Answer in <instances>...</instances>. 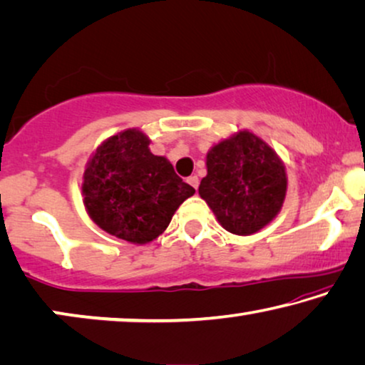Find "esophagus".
Returning a JSON list of instances; mask_svg holds the SVG:
<instances>
[{
  "mask_svg": "<svg viewBox=\"0 0 365 365\" xmlns=\"http://www.w3.org/2000/svg\"><path fill=\"white\" fill-rule=\"evenodd\" d=\"M187 182L191 184V186H192L194 189L199 187V178H197V176H189V178H187Z\"/></svg>",
  "mask_w": 365,
  "mask_h": 365,
  "instance_id": "34e87169",
  "label": "esophagus"
}]
</instances>
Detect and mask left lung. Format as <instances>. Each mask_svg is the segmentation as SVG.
Here are the masks:
<instances>
[{
  "mask_svg": "<svg viewBox=\"0 0 365 365\" xmlns=\"http://www.w3.org/2000/svg\"><path fill=\"white\" fill-rule=\"evenodd\" d=\"M199 194L227 232L252 235L270 224L287 195L282 160L250 131H239L207 153Z\"/></svg>",
  "mask_w": 365,
  "mask_h": 365,
  "instance_id": "1",
  "label": "left lung"
}]
</instances>
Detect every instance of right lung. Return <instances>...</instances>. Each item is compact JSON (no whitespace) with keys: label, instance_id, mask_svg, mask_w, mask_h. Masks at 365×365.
<instances>
[{"label":"right lung","instance_id":"1","mask_svg":"<svg viewBox=\"0 0 365 365\" xmlns=\"http://www.w3.org/2000/svg\"><path fill=\"white\" fill-rule=\"evenodd\" d=\"M150 140L130 128L97 148L83 173V204L100 229L131 244H148L170 225L174 212L195 192Z\"/></svg>","mask_w":365,"mask_h":365}]
</instances>
